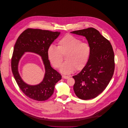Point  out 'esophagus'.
Here are the masks:
<instances>
[{"label": "esophagus", "instance_id": "34e87169", "mask_svg": "<svg viewBox=\"0 0 128 128\" xmlns=\"http://www.w3.org/2000/svg\"><path fill=\"white\" fill-rule=\"evenodd\" d=\"M62 79H68L69 78V76H66L64 75L62 76Z\"/></svg>", "mask_w": 128, "mask_h": 128}]
</instances>
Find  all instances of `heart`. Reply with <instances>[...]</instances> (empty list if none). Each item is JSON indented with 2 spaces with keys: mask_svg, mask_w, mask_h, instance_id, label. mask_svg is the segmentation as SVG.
Listing matches in <instances>:
<instances>
[{
  "mask_svg": "<svg viewBox=\"0 0 128 128\" xmlns=\"http://www.w3.org/2000/svg\"><path fill=\"white\" fill-rule=\"evenodd\" d=\"M91 53L90 45L74 36L68 34L58 42V46L52 45L47 49V56L52 64L56 68L60 66L65 56L66 61L60 67L64 74H70L74 70H82L87 64Z\"/></svg>",
  "mask_w": 128,
  "mask_h": 128,
  "instance_id": "obj_1",
  "label": "heart"
}]
</instances>
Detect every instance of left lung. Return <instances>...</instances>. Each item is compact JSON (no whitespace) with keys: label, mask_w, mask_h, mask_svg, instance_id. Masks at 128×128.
Wrapping results in <instances>:
<instances>
[{"label":"left lung","mask_w":128,"mask_h":128,"mask_svg":"<svg viewBox=\"0 0 128 128\" xmlns=\"http://www.w3.org/2000/svg\"><path fill=\"white\" fill-rule=\"evenodd\" d=\"M71 33L85 37L90 46L88 61L74 76V90L78 98L93 99L102 92L112 79L114 70V52L110 42L93 28L74 31Z\"/></svg>","instance_id":"obj_1"}]
</instances>
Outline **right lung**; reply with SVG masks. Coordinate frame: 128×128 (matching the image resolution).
<instances>
[{"label":"right lung","mask_w":128,"mask_h":128,"mask_svg":"<svg viewBox=\"0 0 128 128\" xmlns=\"http://www.w3.org/2000/svg\"><path fill=\"white\" fill-rule=\"evenodd\" d=\"M60 34V32L28 29L20 35L16 42L12 58V72L22 91L30 98L40 101L47 100L53 94L56 83L62 79L60 74L50 66L47 56L48 48ZM26 52L36 53L42 57L46 72L42 81L37 85L26 84L19 74L18 64Z\"/></svg>","instance_id":"obj_1"}]
</instances>
